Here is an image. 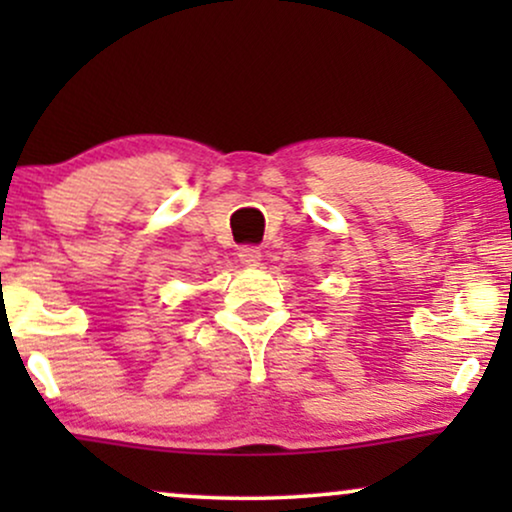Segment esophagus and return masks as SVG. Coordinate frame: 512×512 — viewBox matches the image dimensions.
<instances>
[{
    "label": "esophagus",
    "mask_w": 512,
    "mask_h": 512,
    "mask_svg": "<svg viewBox=\"0 0 512 512\" xmlns=\"http://www.w3.org/2000/svg\"><path fill=\"white\" fill-rule=\"evenodd\" d=\"M237 256H240V263L247 265V268H256V265L261 263V249L254 247V244H244Z\"/></svg>",
    "instance_id": "1"
}]
</instances>
